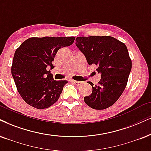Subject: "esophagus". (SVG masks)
Instances as JSON below:
<instances>
[{"instance_id":"1","label":"esophagus","mask_w":151,"mask_h":151,"mask_svg":"<svg viewBox=\"0 0 151 151\" xmlns=\"http://www.w3.org/2000/svg\"><path fill=\"white\" fill-rule=\"evenodd\" d=\"M70 82H71V83H74V84L76 85H80L82 83V82H81V81H73H73H70Z\"/></svg>"}]
</instances>
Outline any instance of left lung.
<instances>
[{
  "label": "left lung",
  "mask_w": 151,
  "mask_h": 151,
  "mask_svg": "<svg viewBox=\"0 0 151 151\" xmlns=\"http://www.w3.org/2000/svg\"><path fill=\"white\" fill-rule=\"evenodd\" d=\"M76 45L85 55L88 64L97 66L101 80L92 86L90 95L85 96L87 106L103 110L113 105L125 89L132 69V60L123 42L113 37H78Z\"/></svg>",
  "instance_id": "left-lung-1"
}]
</instances>
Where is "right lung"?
Instances as JSON below:
<instances>
[{
  "label": "right lung",
  "instance_id": "1",
  "mask_svg": "<svg viewBox=\"0 0 151 151\" xmlns=\"http://www.w3.org/2000/svg\"><path fill=\"white\" fill-rule=\"evenodd\" d=\"M75 37L30 38L16 50L11 68L20 96L38 109H47L59 99L67 81H55L47 67L53 68L57 52L71 45Z\"/></svg>",
  "mask_w": 151,
  "mask_h": 151
}]
</instances>
